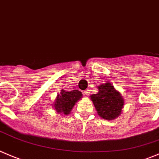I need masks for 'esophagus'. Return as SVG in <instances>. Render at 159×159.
<instances>
[{
  "instance_id": "1",
  "label": "esophagus",
  "mask_w": 159,
  "mask_h": 159,
  "mask_svg": "<svg viewBox=\"0 0 159 159\" xmlns=\"http://www.w3.org/2000/svg\"><path fill=\"white\" fill-rule=\"evenodd\" d=\"M84 93L86 95H89V93H90V91H89V89H86V90L84 91Z\"/></svg>"
}]
</instances>
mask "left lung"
Masks as SVG:
<instances>
[{"mask_svg": "<svg viewBox=\"0 0 159 159\" xmlns=\"http://www.w3.org/2000/svg\"><path fill=\"white\" fill-rule=\"evenodd\" d=\"M98 89V93L91 95L98 114L108 120L116 118L124 107V98L110 83L102 84Z\"/></svg>", "mask_w": 159, "mask_h": 159, "instance_id": "obj_1", "label": "left lung"}]
</instances>
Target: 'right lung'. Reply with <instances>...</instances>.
Masks as SVG:
<instances>
[{"mask_svg": "<svg viewBox=\"0 0 159 159\" xmlns=\"http://www.w3.org/2000/svg\"><path fill=\"white\" fill-rule=\"evenodd\" d=\"M81 96L82 94L78 90H73L70 92L61 90L54 102L55 109L58 113L67 115L70 113L75 103L81 98Z\"/></svg>", "mask_w": 159, "mask_h": 159, "instance_id": "right-lung-1", "label": "right lung"}]
</instances>
